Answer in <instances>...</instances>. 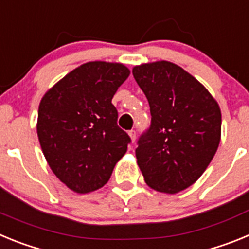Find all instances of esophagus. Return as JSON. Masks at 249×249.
I'll use <instances>...</instances> for the list:
<instances>
[{
	"mask_svg": "<svg viewBox=\"0 0 249 249\" xmlns=\"http://www.w3.org/2000/svg\"><path fill=\"white\" fill-rule=\"evenodd\" d=\"M128 135H129V137H131L132 142H135V141H136V131H133V129H132V131L128 132Z\"/></svg>",
	"mask_w": 249,
	"mask_h": 249,
	"instance_id": "1",
	"label": "esophagus"
}]
</instances>
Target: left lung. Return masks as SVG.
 <instances>
[{"instance_id": "left-lung-1", "label": "left lung", "mask_w": 249, "mask_h": 249, "mask_svg": "<svg viewBox=\"0 0 249 249\" xmlns=\"http://www.w3.org/2000/svg\"><path fill=\"white\" fill-rule=\"evenodd\" d=\"M132 73L151 111V126L140 136L136 148L144 181L158 192L186 190L201 177L218 148V103L175 63L136 66Z\"/></svg>"}]
</instances>
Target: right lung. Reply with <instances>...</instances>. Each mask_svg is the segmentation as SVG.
I'll return each mask as SVG.
<instances>
[{"label": "right lung", "mask_w": 249, "mask_h": 249, "mask_svg": "<svg viewBox=\"0 0 249 249\" xmlns=\"http://www.w3.org/2000/svg\"><path fill=\"white\" fill-rule=\"evenodd\" d=\"M129 76L121 63L89 62L77 67L43 96L37 135L59 181L77 193L108 182L131 138L117 124L112 98Z\"/></svg>", "instance_id": "right-lung-1"}]
</instances>
